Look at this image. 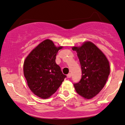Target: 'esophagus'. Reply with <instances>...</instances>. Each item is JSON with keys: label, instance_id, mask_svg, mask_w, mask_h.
<instances>
[{"label": "esophagus", "instance_id": "obj_1", "mask_svg": "<svg viewBox=\"0 0 125 125\" xmlns=\"http://www.w3.org/2000/svg\"><path fill=\"white\" fill-rule=\"evenodd\" d=\"M71 76H72L71 73H69V74L67 75V78H70V77H71Z\"/></svg>", "mask_w": 125, "mask_h": 125}]
</instances>
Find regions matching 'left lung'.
I'll return each instance as SVG.
<instances>
[{
    "label": "left lung",
    "instance_id": "8db88e82",
    "mask_svg": "<svg viewBox=\"0 0 125 125\" xmlns=\"http://www.w3.org/2000/svg\"><path fill=\"white\" fill-rule=\"evenodd\" d=\"M77 53L82 69V78L74 83L76 92L86 99L97 95L103 88L109 75L107 58L91 42H85L80 47H73Z\"/></svg>",
    "mask_w": 125,
    "mask_h": 125
}]
</instances>
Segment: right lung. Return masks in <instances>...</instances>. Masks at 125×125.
Masks as SVG:
<instances>
[{
	"label": "right lung",
	"mask_w": 125,
	"mask_h": 125,
	"mask_svg": "<svg viewBox=\"0 0 125 125\" xmlns=\"http://www.w3.org/2000/svg\"><path fill=\"white\" fill-rule=\"evenodd\" d=\"M52 41L46 40L31 51L24 63V74L31 91L45 99L53 94L66 76L55 62L59 50Z\"/></svg>",
	"instance_id": "obj_1"
}]
</instances>
